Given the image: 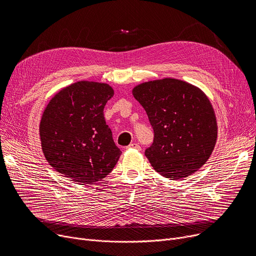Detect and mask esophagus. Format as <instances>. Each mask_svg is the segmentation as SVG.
Masks as SVG:
<instances>
[{
  "label": "esophagus",
  "instance_id": "esophagus-1",
  "mask_svg": "<svg viewBox=\"0 0 256 256\" xmlns=\"http://www.w3.org/2000/svg\"><path fill=\"white\" fill-rule=\"evenodd\" d=\"M128 148H135V150H141V146H140L138 143H130V144L128 146Z\"/></svg>",
  "mask_w": 256,
  "mask_h": 256
}]
</instances>
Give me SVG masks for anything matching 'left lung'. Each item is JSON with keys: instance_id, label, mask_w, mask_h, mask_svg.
I'll return each instance as SVG.
<instances>
[{"instance_id": "8db88e82", "label": "left lung", "mask_w": 256, "mask_h": 256, "mask_svg": "<svg viewBox=\"0 0 256 256\" xmlns=\"http://www.w3.org/2000/svg\"><path fill=\"white\" fill-rule=\"evenodd\" d=\"M132 96L146 111L154 138L145 150L154 169L180 180L202 167L217 141L212 106L199 88L176 78L142 83Z\"/></svg>"}]
</instances>
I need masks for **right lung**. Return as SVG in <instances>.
I'll use <instances>...</instances> for the list:
<instances>
[{
	"mask_svg": "<svg viewBox=\"0 0 256 256\" xmlns=\"http://www.w3.org/2000/svg\"><path fill=\"white\" fill-rule=\"evenodd\" d=\"M113 96L108 84L80 80L56 93L44 111L39 134L44 156L76 184L102 180L118 162L121 152L104 117Z\"/></svg>",
	"mask_w": 256,
	"mask_h": 256,
	"instance_id": "right-lung-1",
	"label": "right lung"
}]
</instances>
